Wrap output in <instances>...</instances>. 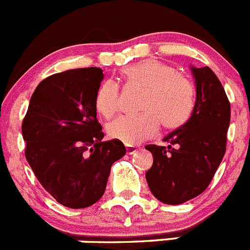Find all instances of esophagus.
<instances>
[{
    "label": "esophagus",
    "mask_w": 250,
    "mask_h": 250,
    "mask_svg": "<svg viewBox=\"0 0 250 250\" xmlns=\"http://www.w3.org/2000/svg\"><path fill=\"white\" fill-rule=\"evenodd\" d=\"M138 146H125V151H127V154H134L136 153L137 150H138Z\"/></svg>",
    "instance_id": "esophagus-1"
}]
</instances>
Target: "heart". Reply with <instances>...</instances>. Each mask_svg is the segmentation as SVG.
Listing matches in <instances>:
<instances>
[{
	"label": "heart",
	"mask_w": 250,
	"mask_h": 250,
	"mask_svg": "<svg viewBox=\"0 0 250 250\" xmlns=\"http://www.w3.org/2000/svg\"><path fill=\"white\" fill-rule=\"evenodd\" d=\"M129 87L144 90L138 116H122L108 125V136L127 146L155 136L159 123L167 129L183 125L190 118L195 91L191 81L174 66L155 59L143 60L122 70ZM95 107L104 118H112L121 108L120 86L104 81L96 91Z\"/></svg>",
	"instance_id": "obj_1"
}]
</instances>
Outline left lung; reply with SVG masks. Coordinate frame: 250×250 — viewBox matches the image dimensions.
Listing matches in <instances>:
<instances>
[{
  "label": "left lung",
  "instance_id": "obj_1",
  "mask_svg": "<svg viewBox=\"0 0 250 250\" xmlns=\"http://www.w3.org/2000/svg\"><path fill=\"white\" fill-rule=\"evenodd\" d=\"M196 102L190 120L169 133L167 146L149 144L153 165L146 179L151 193L167 205H180L204 192L227 146L230 104L208 66L193 67Z\"/></svg>",
  "mask_w": 250,
  "mask_h": 250
}]
</instances>
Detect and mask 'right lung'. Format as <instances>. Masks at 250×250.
I'll list each match as a JSON object with an SVG mask.
<instances>
[{"instance_id": "add662e5", "label": "right lung", "mask_w": 250, "mask_h": 250, "mask_svg": "<svg viewBox=\"0 0 250 250\" xmlns=\"http://www.w3.org/2000/svg\"><path fill=\"white\" fill-rule=\"evenodd\" d=\"M104 72L74 69L39 83L22 122L25 159L60 205L85 208L106 190L111 167L125 154L117 139L102 142L95 96Z\"/></svg>"}]
</instances>
